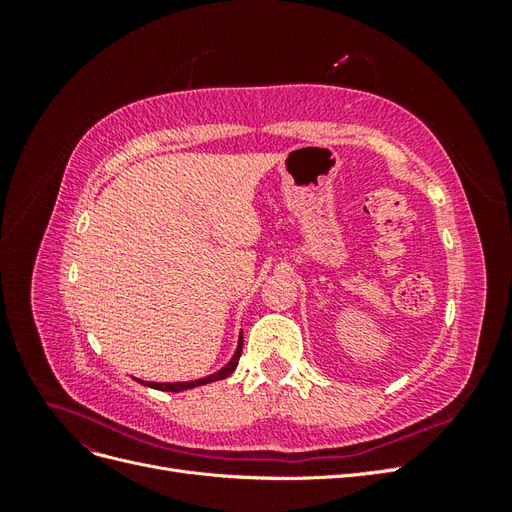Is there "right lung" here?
Instances as JSON below:
<instances>
[{
    "label": "right lung",
    "mask_w": 512,
    "mask_h": 512,
    "mask_svg": "<svg viewBox=\"0 0 512 512\" xmlns=\"http://www.w3.org/2000/svg\"><path fill=\"white\" fill-rule=\"evenodd\" d=\"M241 346H243V337L239 339V348L235 352V356H232L230 363L224 365L220 371H215V374L207 376V378H200V380H192V382H147V386H151V389H158V391H173V393H179V391H185V389H194V386H200V384H207V382H215V380H224L228 378L232 371L237 369L239 365V356H241ZM143 382V380H141ZM145 384V382H143Z\"/></svg>",
    "instance_id": "1"
}]
</instances>
